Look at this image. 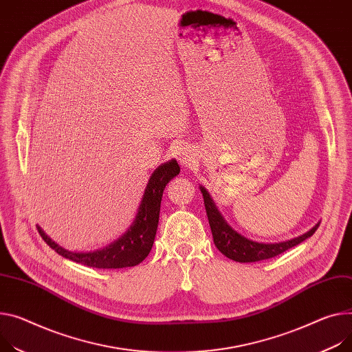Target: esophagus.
<instances>
[{
	"instance_id": "1",
	"label": "esophagus",
	"mask_w": 352,
	"mask_h": 352,
	"mask_svg": "<svg viewBox=\"0 0 352 352\" xmlns=\"http://www.w3.org/2000/svg\"><path fill=\"white\" fill-rule=\"evenodd\" d=\"M177 159L180 162V165L183 166H190L195 160V152L192 151V148L188 146H182L177 151Z\"/></svg>"
}]
</instances>
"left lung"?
<instances>
[{
    "instance_id": "8db88e82",
    "label": "left lung",
    "mask_w": 352,
    "mask_h": 352,
    "mask_svg": "<svg viewBox=\"0 0 352 352\" xmlns=\"http://www.w3.org/2000/svg\"><path fill=\"white\" fill-rule=\"evenodd\" d=\"M200 192L204 199L206 212L208 217V224L211 228L214 244L221 254H224L227 258L235 262L245 263V262H258V261L274 258L296 245H299L300 242L311 236L320 226V221H318L307 232L287 241L269 242V244H266V242H256L244 235H241L226 221L223 214L219 211L217 206H215V203L212 201L210 193L206 190L204 186H200Z\"/></svg>"
}]
</instances>
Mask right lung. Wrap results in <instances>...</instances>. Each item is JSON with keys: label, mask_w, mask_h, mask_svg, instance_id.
<instances>
[{"label": "right lung", "mask_w": 352, "mask_h": 352, "mask_svg": "<svg viewBox=\"0 0 352 352\" xmlns=\"http://www.w3.org/2000/svg\"><path fill=\"white\" fill-rule=\"evenodd\" d=\"M179 172L180 168L176 159L157 166L146 183L142 200L132 224L120 238L101 250L90 252L69 251L47 236L39 226H36L38 231L52 250H55L59 255L77 263L98 269H120L138 265L149 255L152 250L159 223L162 196H164L166 184L175 176H177Z\"/></svg>", "instance_id": "1"}]
</instances>
